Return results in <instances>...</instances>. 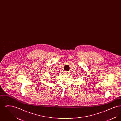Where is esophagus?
Listing matches in <instances>:
<instances>
[{"mask_svg":"<svg viewBox=\"0 0 121 121\" xmlns=\"http://www.w3.org/2000/svg\"><path fill=\"white\" fill-rule=\"evenodd\" d=\"M65 73H66V74H68V72H67V71H65Z\"/></svg>","mask_w":121,"mask_h":121,"instance_id":"34e87169","label":"esophagus"}]
</instances>
